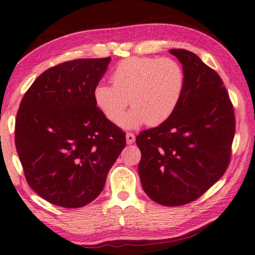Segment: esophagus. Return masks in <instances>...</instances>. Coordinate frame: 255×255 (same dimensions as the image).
<instances>
[{
	"label": "esophagus",
	"mask_w": 255,
	"mask_h": 255,
	"mask_svg": "<svg viewBox=\"0 0 255 255\" xmlns=\"http://www.w3.org/2000/svg\"><path fill=\"white\" fill-rule=\"evenodd\" d=\"M126 140H127V144H132L135 142V135L132 134V132H127Z\"/></svg>",
	"instance_id": "1"
}]
</instances>
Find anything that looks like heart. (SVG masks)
Returning a JSON list of instances; mask_svg holds the SVG:
<instances>
[{"label":"heart","instance_id":"1","mask_svg":"<svg viewBox=\"0 0 255 255\" xmlns=\"http://www.w3.org/2000/svg\"><path fill=\"white\" fill-rule=\"evenodd\" d=\"M111 82L96 84L93 90L99 110L117 123L129 102L132 110L120 120L121 126L154 127L165 123L178 107L185 91V72L175 59L130 56L117 64Z\"/></svg>","mask_w":255,"mask_h":255}]
</instances>
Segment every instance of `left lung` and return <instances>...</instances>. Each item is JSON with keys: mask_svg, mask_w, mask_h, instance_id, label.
I'll list each match as a JSON object with an SVG mask.
<instances>
[{"mask_svg": "<svg viewBox=\"0 0 255 255\" xmlns=\"http://www.w3.org/2000/svg\"><path fill=\"white\" fill-rule=\"evenodd\" d=\"M183 64L185 91L172 116L136 137L139 178L149 199L165 207L195 201L226 172L235 113L217 72L195 53L170 50Z\"/></svg>", "mask_w": 255, "mask_h": 255, "instance_id": "left-lung-1", "label": "left lung"}]
</instances>
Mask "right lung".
<instances>
[{
    "label": "right lung",
    "mask_w": 255,
    "mask_h": 255,
    "mask_svg": "<svg viewBox=\"0 0 255 255\" xmlns=\"http://www.w3.org/2000/svg\"><path fill=\"white\" fill-rule=\"evenodd\" d=\"M110 60L77 59L52 67L20 103L15 148L28 185L52 204L75 209L94 201L126 146L125 131L93 100Z\"/></svg>",
    "instance_id": "obj_1"
}]
</instances>
